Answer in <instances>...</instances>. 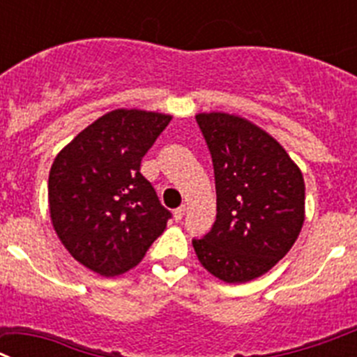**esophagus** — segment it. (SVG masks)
I'll return each mask as SVG.
<instances>
[{
    "label": "esophagus",
    "mask_w": 357,
    "mask_h": 357,
    "mask_svg": "<svg viewBox=\"0 0 357 357\" xmlns=\"http://www.w3.org/2000/svg\"><path fill=\"white\" fill-rule=\"evenodd\" d=\"M183 215H185V206H179L178 210H174V218L178 220V222L183 218Z\"/></svg>",
    "instance_id": "1"
}]
</instances>
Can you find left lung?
I'll list each match as a JSON object with an SVG mask.
<instances>
[{"label":"left lung","mask_w":357,"mask_h":357,"mask_svg":"<svg viewBox=\"0 0 357 357\" xmlns=\"http://www.w3.org/2000/svg\"><path fill=\"white\" fill-rule=\"evenodd\" d=\"M195 119L213 160L217 218L192 245L220 281H252L287 256L303 229V172L249 119L226 112H202Z\"/></svg>","instance_id":"left-lung-1"}]
</instances>
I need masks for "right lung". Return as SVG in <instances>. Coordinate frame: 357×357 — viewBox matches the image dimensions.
<instances>
[{
  "label": "right lung",
  "instance_id": "add662e5",
  "mask_svg": "<svg viewBox=\"0 0 357 357\" xmlns=\"http://www.w3.org/2000/svg\"><path fill=\"white\" fill-rule=\"evenodd\" d=\"M172 115L117 108L79 131L50 171L53 229L69 255L105 278L139 265L171 213L140 162Z\"/></svg>",
  "mask_w": 357,
  "mask_h": 357
}]
</instances>
